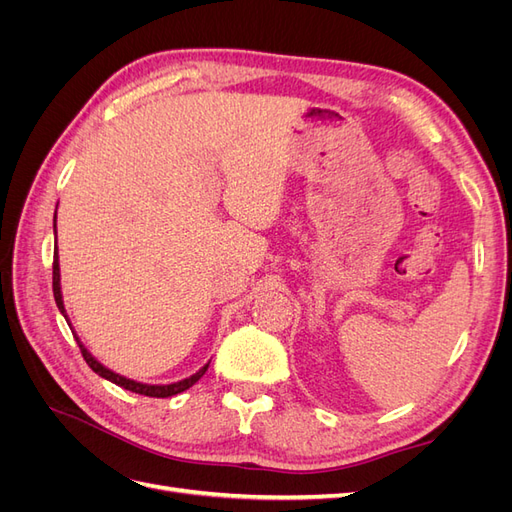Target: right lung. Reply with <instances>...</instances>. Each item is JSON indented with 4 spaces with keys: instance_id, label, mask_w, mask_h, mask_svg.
I'll use <instances>...</instances> for the list:
<instances>
[{
    "instance_id": "right-lung-1",
    "label": "right lung",
    "mask_w": 512,
    "mask_h": 512,
    "mask_svg": "<svg viewBox=\"0 0 512 512\" xmlns=\"http://www.w3.org/2000/svg\"><path fill=\"white\" fill-rule=\"evenodd\" d=\"M53 228H55V235H57V211H55V220H53ZM57 239V237H55ZM53 294H55V303L59 307V312L64 314V318L68 320L66 316V307H64V299H61V284H59V256H57V241H55V254H53ZM70 324V322H68ZM72 335L76 337V342H79V348H81V354L83 359L87 361V365L96 371L98 376H102L104 380H111L113 384L121 386V389L126 391H132V393H138V395H147V397H173L177 393H183L185 389H190L192 384H196L200 378L205 376V371L209 367V363L205 367H200L194 376L185 378V380H179V382H173V384H143V382H136V380H130L126 376H119L115 374V371H111L108 367H104L100 361H96V356L91 354L83 342L79 339V335H76L72 331Z\"/></svg>"
}]
</instances>
